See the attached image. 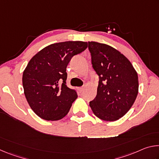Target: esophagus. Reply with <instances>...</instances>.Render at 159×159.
Wrapping results in <instances>:
<instances>
[{"mask_svg": "<svg viewBox=\"0 0 159 159\" xmlns=\"http://www.w3.org/2000/svg\"><path fill=\"white\" fill-rule=\"evenodd\" d=\"M79 90L80 92H82L83 90V87H80V88H79Z\"/></svg>", "mask_w": 159, "mask_h": 159, "instance_id": "obj_1", "label": "esophagus"}]
</instances>
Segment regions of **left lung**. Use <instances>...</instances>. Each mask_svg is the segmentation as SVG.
Masks as SVG:
<instances>
[{"mask_svg": "<svg viewBox=\"0 0 159 159\" xmlns=\"http://www.w3.org/2000/svg\"><path fill=\"white\" fill-rule=\"evenodd\" d=\"M93 68L99 76L95 98L90 107L97 117L114 121L123 117L138 93V74L130 61L115 48L98 42H88Z\"/></svg>", "mask_w": 159, "mask_h": 159, "instance_id": "8db88e82", "label": "left lung"}]
</instances>
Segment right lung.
Listing matches in <instances>:
<instances>
[{
    "instance_id": "right-lung-1",
    "label": "right lung",
    "mask_w": 159,
    "mask_h": 159,
    "mask_svg": "<svg viewBox=\"0 0 159 159\" xmlns=\"http://www.w3.org/2000/svg\"><path fill=\"white\" fill-rule=\"evenodd\" d=\"M87 47V42L57 43L44 48L29 61L23 72L24 91L29 106L40 118L58 120L68 114L78 95L66 85V66Z\"/></svg>"
}]
</instances>
